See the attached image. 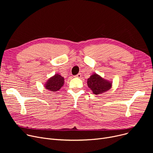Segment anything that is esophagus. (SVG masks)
Instances as JSON below:
<instances>
[{
    "mask_svg": "<svg viewBox=\"0 0 153 153\" xmlns=\"http://www.w3.org/2000/svg\"><path fill=\"white\" fill-rule=\"evenodd\" d=\"M75 77H78V78H80L81 77V73H79L78 74H77L76 76H75Z\"/></svg>",
    "mask_w": 153,
    "mask_h": 153,
    "instance_id": "obj_1",
    "label": "esophagus"
}]
</instances>
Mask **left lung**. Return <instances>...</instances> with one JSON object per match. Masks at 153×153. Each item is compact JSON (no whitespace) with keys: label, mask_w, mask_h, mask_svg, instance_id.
I'll return each mask as SVG.
<instances>
[{"label":"left lung","mask_w":153,"mask_h":153,"mask_svg":"<svg viewBox=\"0 0 153 153\" xmlns=\"http://www.w3.org/2000/svg\"><path fill=\"white\" fill-rule=\"evenodd\" d=\"M87 85L92 90L94 94L99 95L110 90L112 87V82L95 73L87 79Z\"/></svg>","instance_id":"obj_1"}]
</instances>
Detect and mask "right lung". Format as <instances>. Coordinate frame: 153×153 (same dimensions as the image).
I'll list each match as a JSON object with an SVG mask.
<instances>
[{"mask_svg": "<svg viewBox=\"0 0 153 153\" xmlns=\"http://www.w3.org/2000/svg\"><path fill=\"white\" fill-rule=\"evenodd\" d=\"M64 84V79L60 74H56L48 80L45 84V89L51 92L60 90Z\"/></svg>", "mask_w": 153, "mask_h": 153, "instance_id": "obj_1", "label": "right lung"}]
</instances>
